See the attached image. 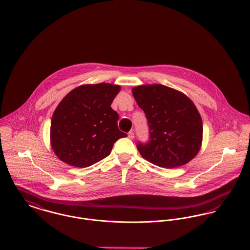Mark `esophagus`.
Instances as JSON below:
<instances>
[{
	"instance_id": "1",
	"label": "esophagus",
	"mask_w": 250,
	"mask_h": 250,
	"mask_svg": "<svg viewBox=\"0 0 250 250\" xmlns=\"http://www.w3.org/2000/svg\"><path fill=\"white\" fill-rule=\"evenodd\" d=\"M134 137H135V136H134V132H133V131L128 133V138H129V139L133 140V139H134Z\"/></svg>"
}]
</instances>
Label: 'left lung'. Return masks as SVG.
Listing matches in <instances>:
<instances>
[{
    "instance_id": "1",
    "label": "left lung",
    "mask_w": 250,
    "mask_h": 250,
    "mask_svg": "<svg viewBox=\"0 0 250 250\" xmlns=\"http://www.w3.org/2000/svg\"><path fill=\"white\" fill-rule=\"evenodd\" d=\"M133 95L147 119L149 140L138 142L144 159L162 168H176L198 153L203 125L194 104L180 91L163 85L135 87Z\"/></svg>"
}]
</instances>
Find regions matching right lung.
<instances>
[{
	"mask_svg": "<svg viewBox=\"0 0 250 250\" xmlns=\"http://www.w3.org/2000/svg\"><path fill=\"white\" fill-rule=\"evenodd\" d=\"M120 86L84 85L69 92L51 122V145L59 160L85 168L106 158L115 142L127 135L118 127L111 103Z\"/></svg>",
	"mask_w": 250,
	"mask_h": 250,
	"instance_id": "right-lung-1",
	"label": "right lung"
}]
</instances>
